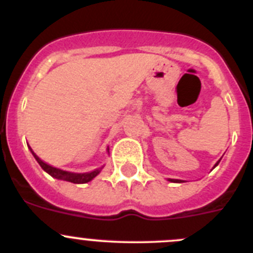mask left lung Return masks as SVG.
Instances as JSON below:
<instances>
[{
  "label": "left lung",
  "mask_w": 253,
  "mask_h": 253,
  "mask_svg": "<svg viewBox=\"0 0 253 253\" xmlns=\"http://www.w3.org/2000/svg\"><path fill=\"white\" fill-rule=\"evenodd\" d=\"M218 163H219V161L215 163V166H218ZM215 166H214V167H215ZM169 181H171V182H184L182 180H175V178H169Z\"/></svg>",
  "instance_id": "obj_1"
}]
</instances>
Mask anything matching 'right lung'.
Here are the masks:
<instances>
[{
	"mask_svg": "<svg viewBox=\"0 0 253 253\" xmlns=\"http://www.w3.org/2000/svg\"><path fill=\"white\" fill-rule=\"evenodd\" d=\"M30 151L31 153H33V156L35 157V160H37L38 163L40 165V167H42L46 173H49L51 177L58 178V180L68 181V182H73V184H86V182H88V181H91L93 177H96V176L99 175L100 171H101V169H95V171L87 172V173H73V172H67V171H63V169H55V167L53 166H49L48 163L43 162V161L38 157L37 154L33 152V149L30 148ZM107 151H109V149H107Z\"/></svg>",
	"mask_w": 253,
	"mask_h": 253,
	"instance_id": "obj_1",
	"label": "right lung"
}]
</instances>
